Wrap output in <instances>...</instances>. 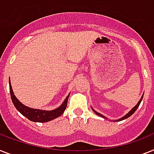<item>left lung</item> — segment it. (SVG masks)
<instances>
[{"instance_id": "1", "label": "left lung", "mask_w": 154, "mask_h": 154, "mask_svg": "<svg viewBox=\"0 0 154 154\" xmlns=\"http://www.w3.org/2000/svg\"><path fill=\"white\" fill-rule=\"evenodd\" d=\"M142 98H143V96H142V98H141V100H140L138 101V103H137V104H136V105L134 106V107L133 108H132V109H131V111H130V112L127 114V115H125V116H123V117H122V118H120V119H117V120H116V121H122V120H123V119H126L129 118L130 116H132V115H133V114L134 113V112H135L136 110L138 109V107H139V104H140V103H141V101H142ZM92 110H93V109H92ZM93 112H94L95 113L97 114V116H100V117H103V118H104V119H107V118H106V117H104V116H103V115H101V114H100V113H98V112H96L95 110H93Z\"/></svg>"}]
</instances>
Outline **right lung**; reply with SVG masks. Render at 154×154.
Segmentation results:
<instances>
[{
    "label": "right lung",
    "instance_id": "add662e5",
    "mask_svg": "<svg viewBox=\"0 0 154 154\" xmlns=\"http://www.w3.org/2000/svg\"><path fill=\"white\" fill-rule=\"evenodd\" d=\"M9 90H10V95H11V98L15 107H16L17 111L20 112L23 116L26 118L28 119L29 120L33 121V122H46L52 120L54 119H56L59 117L63 114L67 106V102H68V99L69 97V94L67 96L64 102L59 107H57L56 109L52 110V111H45V110H39V109H35V108H31L27 106L23 105V103L20 102L14 95V92L12 91V85H11V82H10L9 78Z\"/></svg>",
    "mask_w": 154,
    "mask_h": 154
}]
</instances>
